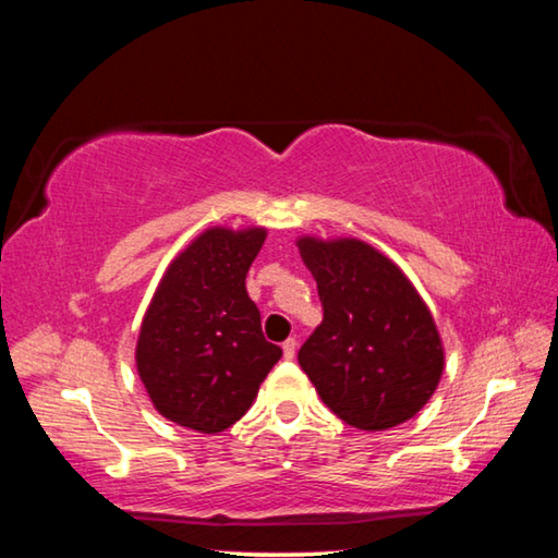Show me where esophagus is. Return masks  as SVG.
<instances>
[{
	"label": "esophagus",
	"mask_w": 558,
	"mask_h": 558,
	"mask_svg": "<svg viewBox=\"0 0 558 558\" xmlns=\"http://www.w3.org/2000/svg\"><path fill=\"white\" fill-rule=\"evenodd\" d=\"M295 349H298L295 337H288L286 342H282V354H286V359H295Z\"/></svg>",
	"instance_id": "obj_1"
}]
</instances>
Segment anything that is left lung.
Wrapping results in <instances>:
<instances>
[{
  "label": "left lung",
  "instance_id": "obj_1",
  "mask_svg": "<svg viewBox=\"0 0 558 558\" xmlns=\"http://www.w3.org/2000/svg\"><path fill=\"white\" fill-rule=\"evenodd\" d=\"M325 317L298 362L319 399L359 430L413 418L442 376L430 310L391 258L359 239H298Z\"/></svg>",
  "mask_w": 558,
  "mask_h": 558
}]
</instances>
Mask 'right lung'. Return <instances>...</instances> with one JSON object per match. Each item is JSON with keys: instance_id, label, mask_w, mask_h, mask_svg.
Masks as SVG:
<instances>
[{"instance_id": "obj_1", "label": "right lung", "mask_w": 558, "mask_h": 558, "mask_svg": "<svg viewBox=\"0 0 558 558\" xmlns=\"http://www.w3.org/2000/svg\"><path fill=\"white\" fill-rule=\"evenodd\" d=\"M266 229L211 226L169 263L140 327L135 362L149 401L177 426L221 433L251 409L282 356L245 292Z\"/></svg>"}]
</instances>
